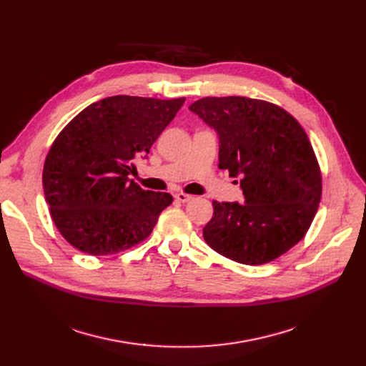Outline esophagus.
<instances>
[{
    "instance_id": "34e87169",
    "label": "esophagus",
    "mask_w": 366,
    "mask_h": 366,
    "mask_svg": "<svg viewBox=\"0 0 366 366\" xmlns=\"http://www.w3.org/2000/svg\"><path fill=\"white\" fill-rule=\"evenodd\" d=\"M175 199H177L179 203H187V202H189L193 197L188 196V194H184V193H177V194H175Z\"/></svg>"
}]
</instances>
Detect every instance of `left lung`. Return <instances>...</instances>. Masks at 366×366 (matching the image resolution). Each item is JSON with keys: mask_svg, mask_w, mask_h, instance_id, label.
<instances>
[{"mask_svg": "<svg viewBox=\"0 0 366 366\" xmlns=\"http://www.w3.org/2000/svg\"><path fill=\"white\" fill-rule=\"evenodd\" d=\"M219 141V167L240 179L243 204L214 202L203 228L222 257L259 265L290 251L307 233L320 202L322 177L298 122L277 105L227 96L189 105ZM234 184H239L234 181Z\"/></svg>", "mask_w": 366, "mask_h": 366, "instance_id": "1", "label": "left lung"}]
</instances>
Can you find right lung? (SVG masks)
<instances>
[{"label":"right lung","mask_w":366,"mask_h":366,"mask_svg":"<svg viewBox=\"0 0 366 366\" xmlns=\"http://www.w3.org/2000/svg\"><path fill=\"white\" fill-rule=\"evenodd\" d=\"M184 102L111 96L65 126L46 157L43 188L68 243L89 255H111L151 234L173 197L147 191L129 175Z\"/></svg>","instance_id":"right-lung-1"}]
</instances>
